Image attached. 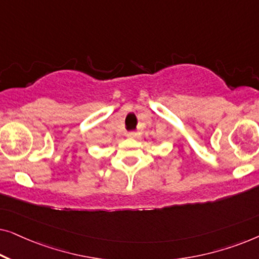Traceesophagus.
Here are the masks:
<instances>
[{
	"label": "esophagus",
	"mask_w": 259,
	"mask_h": 259,
	"mask_svg": "<svg viewBox=\"0 0 259 259\" xmlns=\"http://www.w3.org/2000/svg\"><path fill=\"white\" fill-rule=\"evenodd\" d=\"M127 136H128L130 138H139L140 134L138 132H130L128 134H127Z\"/></svg>",
	"instance_id": "obj_1"
}]
</instances>
